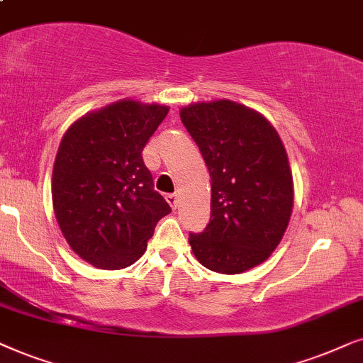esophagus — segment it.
I'll list each match as a JSON object with an SVG mask.
<instances>
[{
  "label": "esophagus",
  "instance_id": "34e87169",
  "mask_svg": "<svg viewBox=\"0 0 363 363\" xmlns=\"http://www.w3.org/2000/svg\"><path fill=\"white\" fill-rule=\"evenodd\" d=\"M166 201L169 202V206H171L172 209H176L177 204H179V199H177L176 194H167V196H166Z\"/></svg>",
  "mask_w": 363,
  "mask_h": 363
}]
</instances>
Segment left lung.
<instances>
[{
    "label": "left lung",
    "mask_w": 363,
    "mask_h": 363,
    "mask_svg": "<svg viewBox=\"0 0 363 363\" xmlns=\"http://www.w3.org/2000/svg\"><path fill=\"white\" fill-rule=\"evenodd\" d=\"M211 174V220L189 235L196 259L219 274H240L274 252L294 207L292 172L274 125L229 99L181 109Z\"/></svg>",
    "instance_id": "8db88e82"
}]
</instances>
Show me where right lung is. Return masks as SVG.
<instances>
[{
    "label": "right lung",
    "mask_w": 363,
    "mask_h": 363,
    "mask_svg": "<svg viewBox=\"0 0 363 363\" xmlns=\"http://www.w3.org/2000/svg\"><path fill=\"white\" fill-rule=\"evenodd\" d=\"M167 106L123 99L67 129L52 167V207L69 247L98 269L136 262L171 212L154 191L143 149Z\"/></svg>",
    "instance_id": "add662e5"
}]
</instances>
